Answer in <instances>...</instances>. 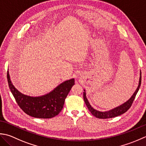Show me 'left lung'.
Returning a JSON list of instances; mask_svg holds the SVG:
<instances>
[{
  "label": "left lung",
  "instance_id": "1",
  "mask_svg": "<svg viewBox=\"0 0 146 146\" xmlns=\"http://www.w3.org/2000/svg\"><path fill=\"white\" fill-rule=\"evenodd\" d=\"M141 76H140L139 86H138L137 88V90H135V93H133V94L132 96V97L130 98L127 102L123 103V105L119 106L117 107V108L108 111L102 112V111H97L95 109H94L93 107L90 105V103H89L88 99L86 98L85 93H84V94H83V98H84V102L86 103V106H87L88 110L91 113L92 115H94L95 117L98 118H101V119H106V118H113V117H117V116L123 114V113H125L128 110H129L130 107H131L132 103L133 102V100H134L135 98L136 94H137V93L140 87H141Z\"/></svg>",
  "mask_w": 146,
  "mask_h": 146
}]
</instances>
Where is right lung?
Here are the masks:
<instances>
[{"mask_svg": "<svg viewBox=\"0 0 146 146\" xmlns=\"http://www.w3.org/2000/svg\"><path fill=\"white\" fill-rule=\"evenodd\" d=\"M7 78L9 87L17 105L25 113L39 118H50L57 115L63 108L65 100L71 88L75 84V81L72 79L62 82L48 94L40 97H31L21 94L14 88L8 70Z\"/></svg>", "mask_w": 146, "mask_h": 146, "instance_id": "obj_1", "label": "right lung"}]
</instances>
